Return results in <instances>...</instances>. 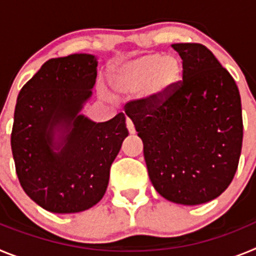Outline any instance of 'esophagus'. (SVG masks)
<instances>
[{
    "mask_svg": "<svg viewBox=\"0 0 256 256\" xmlns=\"http://www.w3.org/2000/svg\"><path fill=\"white\" fill-rule=\"evenodd\" d=\"M126 128H128V130H130V134H133V133L136 132V130H134V124H133V122L130 120V118H126Z\"/></svg>",
    "mask_w": 256,
    "mask_h": 256,
    "instance_id": "esophagus-1",
    "label": "esophagus"
}]
</instances>
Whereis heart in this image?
<instances>
[{"instance_id":"b5f03b06","label":"heart","mask_w":256,"mask_h":256,"mask_svg":"<svg viewBox=\"0 0 256 256\" xmlns=\"http://www.w3.org/2000/svg\"><path fill=\"white\" fill-rule=\"evenodd\" d=\"M180 76V64L174 56L150 54L118 69L112 83L118 94H133L142 90L146 100L159 102L168 96Z\"/></svg>"}]
</instances>
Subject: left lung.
I'll return each instance as SVG.
<instances>
[{
    "label": "left lung",
    "instance_id": "8db88e82",
    "mask_svg": "<svg viewBox=\"0 0 256 256\" xmlns=\"http://www.w3.org/2000/svg\"><path fill=\"white\" fill-rule=\"evenodd\" d=\"M182 80L159 102L126 105L144 142L148 177L162 198L198 205L227 190L242 148V108L234 79L208 47L172 44Z\"/></svg>",
    "mask_w": 256,
    "mask_h": 256
}]
</instances>
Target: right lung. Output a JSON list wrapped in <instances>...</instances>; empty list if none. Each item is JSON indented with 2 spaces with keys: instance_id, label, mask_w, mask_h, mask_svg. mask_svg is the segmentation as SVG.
Returning a JSON list of instances; mask_svg holds the SVG:
<instances>
[{
  "instance_id": "add662e5",
  "label": "right lung",
  "mask_w": 256,
  "mask_h": 256,
  "mask_svg": "<svg viewBox=\"0 0 256 256\" xmlns=\"http://www.w3.org/2000/svg\"><path fill=\"white\" fill-rule=\"evenodd\" d=\"M96 76L94 55L50 58L18 96L11 132L18 178L26 195L51 212H79L96 205L128 136L123 112L104 123L79 115ZM56 130L64 133L58 144Z\"/></svg>"
}]
</instances>
